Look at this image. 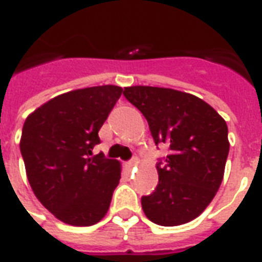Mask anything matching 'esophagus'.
<instances>
[{
  "mask_svg": "<svg viewBox=\"0 0 262 262\" xmlns=\"http://www.w3.org/2000/svg\"><path fill=\"white\" fill-rule=\"evenodd\" d=\"M136 164H137V160L133 159V160H130L129 163H127V167H129V168H132V167H135Z\"/></svg>",
  "mask_w": 262,
  "mask_h": 262,
  "instance_id": "obj_1",
  "label": "esophagus"
}]
</instances>
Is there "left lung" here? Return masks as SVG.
Wrapping results in <instances>:
<instances>
[{
    "label": "left lung",
    "mask_w": 262,
    "mask_h": 262,
    "mask_svg": "<svg viewBox=\"0 0 262 262\" xmlns=\"http://www.w3.org/2000/svg\"><path fill=\"white\" fill-rule=\"evenodd\" d=\"M123 95L147 119L156 144L170 147L159 164V184L142 198L144 214L160 226H180L206 209L219 189L230 143L226 120L188 92L163 86H126Z\"/></svg>",
    "instance_id": "8db88e82"
}]
</instances>
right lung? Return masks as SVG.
Listing matches in <instances>:
<instances>
[{
  "label": "right lung",
  "mask_w": 262,
  "mask_h": 262,
  "mask_svg": "<svg viewBox=\"0 0 262 262\" xmlns=\"http://www.w3.org/2000/svg\"><path fill=\"white\" fill-rule=\"evenodd\" d=\"M122 86L80 88L52 98L24 123L20 153L39 202L71 226H92L106 214L122 165L92 156L98 132L122 95Z\"/></svg>",
  "instance_id": "add662e5"
}]
</instances>
